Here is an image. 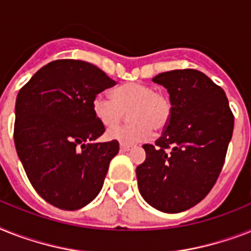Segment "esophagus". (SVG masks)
Wrapping results in <instances>:
<instances>
[{
	"instance_id": "obj_1",
	"label": "esophagus",
	"mask_w": 251,
	"mask_h": 251,
	"mask_svg": "<svg viewBox=\"0 0 251 251\" xmlns=\"http://www.w3.org/2000/svg\"><path fill=\"white\" fill-rule=\"evenodd\" d=\"M131 148H132L131 144H125V143L120 144V150H121L122 152H127V151H130Z\"/></svg>"
}]
</instances>
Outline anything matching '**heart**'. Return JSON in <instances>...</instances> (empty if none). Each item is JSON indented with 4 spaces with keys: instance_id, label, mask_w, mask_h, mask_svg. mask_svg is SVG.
Instances as JSON below:
<instances>
[{
    "instance_id": "heart-1",
    "label": "heart",
    "mask_w": 251,
    "mask_h": 251,
    "mask_svg": "<svg viewBox=\"0 0 251 251\" xmlns=\"http://www.w3.org/2000/svg\"><path fill=\"white\" fill-rule=\"evenodd\" d=\"M130 109L132 122L107 132L108 139L132 144L151 138L152 131L162 130L172 115V103L165 94L154 91L150 85L125 83L113 91V98L98 94L93 100V111L105 127H115Z\"/></svg>"
}]
</instances>
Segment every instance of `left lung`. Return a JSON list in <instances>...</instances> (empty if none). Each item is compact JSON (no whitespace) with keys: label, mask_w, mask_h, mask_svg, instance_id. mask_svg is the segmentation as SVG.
Wrapping results in <instances>:
<instances>
[{"label":"left lung","mask_w":251,"mask_h":251,"mask_svg":"<svg viewBox=\"0 0 251 251\" xmlns=\"http://www.w3.org/2000/svg\"><path fill=\"white\" fill-rule=\"evenodd\" d=\"M152 81L168 89L172 115L156 144L143 146L138 188L154 209L180 213L205 199L217 182L235 117L225 90L200 71L175 69Z\"/></svg>","instance_id":"left-lung-1"}]
</instances>
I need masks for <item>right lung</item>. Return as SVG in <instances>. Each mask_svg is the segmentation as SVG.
Instances as JSON below:
<instances>
[{
	"label": "right lung",
	"instance_id": "1",
	"mask_svg": "<svg viewBox=\"0 0 251 251\" xmlns=\"http://www.w3.org/2000/svg\"><path fill=\"white\" fill-rule=\"evenodd\" d=\"M116 81L91 63L60 59L20 89L14 142L30 184L45 201L77 210L100 192L119 142L95 143L105 131L93 111L98 94Z\"/></svg>",
	"mask_w": 251,
	"mask_h": 251
}]
</instances>
